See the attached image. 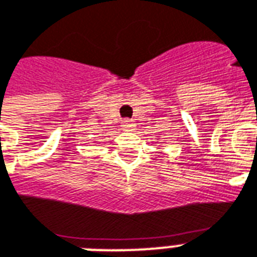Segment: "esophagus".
<instances>
[{"label":"esophagus","mask_w":257,"mask_h":257,"mask_svg":"<svg viewBox=\"0 0 257 257\" xmlns=\"http://www.w3.org/2000/svg\"><path fill=\"white\" fill-rule=\"evenodd\" d=\"M122 128H124L125 131H131V129L135 128V122H133L132 120L126 118V120L122 121Z\"/></svg>","instance_id":"1"}]
</instances>
